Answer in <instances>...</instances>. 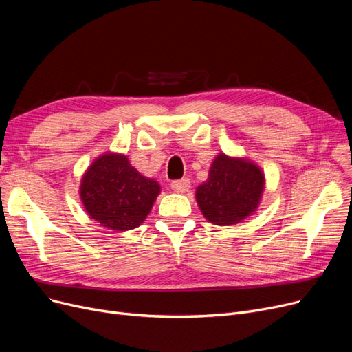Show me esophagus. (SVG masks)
<instances>
[{
    "label": "esophagus",
    "mask_w": 352,
    "mask_h": 352,
    "mask_svg": "<svg viewBox=\"0 0 352 352\" xmlns=\"http://www.w3.org/2000/svg\"><path fill=\"white\" fill-rule=\"evenodd\" d=\"M191 187L190 179L188 178H182V179H175L171 182V188L177 192H187Z\"/></svg>",
    "instance_id": "obj_1"
}]
</instances>
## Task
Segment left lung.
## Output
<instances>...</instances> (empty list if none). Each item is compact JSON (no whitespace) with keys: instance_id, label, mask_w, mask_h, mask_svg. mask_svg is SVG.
Returning a JSON list of instances; mask_svg holds the SVG:
<instances>
[{"instance_id":"left-lung-1","label":"left lung","mask_w":352,"mask_h":352,"mask_svg":"<svg viewBox=\"0 0 352 352\" xmlns=\"http://www.w3.org/2000/svg\"><path fill=\"white\" fill-rule=\"evenodd\" d=\"M264 190L261 170L245 160L219 154L208 181L197 188L201 212L215 226H232L252 214Z\"/></svg>"}]
</instances>
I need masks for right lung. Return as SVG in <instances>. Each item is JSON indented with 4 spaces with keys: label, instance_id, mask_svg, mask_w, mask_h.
<instances>
[{
    "label": "right lung",
    "instance_id": "1",
    "mask_svg": "<svg viewBox=\"0 0 352 352\" xmlns=\"http://www.w3.org/2000/svg\"><path fill=\"white\" fill-rule=\"evenodd\" d=\"M158 194L157 181L142 177L125 155L117 154L100 157L81 184V199L89 217L116 231L141 226Z\"/></svg>",
    "mask_w": 352,
    "mask_h": 352
}]
</instances>
